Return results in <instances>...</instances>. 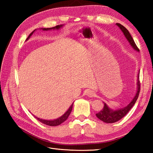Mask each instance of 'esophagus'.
<instances>
[{"label": "esophagus", "instance_id": "esophagus-1", "mask_svg": "<svg viewBox=\"0 0 153 153\" xmlns=\"http://www.w3.org/2000/svg\"><path fill=\"white\" fill-rule=\"evenodd\" d=\"M87 95L89 97H95L96 94L95 92L93 91L89 90V91H87Z\"/></svg>", "mask_w": 153, "mask_h": 153}]
</instances>
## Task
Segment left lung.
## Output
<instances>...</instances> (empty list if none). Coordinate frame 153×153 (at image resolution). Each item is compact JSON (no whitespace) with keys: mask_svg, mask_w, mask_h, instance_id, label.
<instances>
[{"mask_svg":"<svg viewBox=\"0 0 153 153\" xmlns=\"http://www.w3.org/2000/svg\"><path fill=\"white\" fill-rule=\"evenodd\" d=\"M116 25L118 26L121 31H122V33L124 35V36L127 39V40L128 41V42L130 44L132 48L136 51L139 52V48L137 47L136 46V45L135 43V42L133 39V38L131 37V34L129 33V32L127 29L123 26L122 25L120 24H116ZM137 92H136L135 97H134V99H132L131 101L129 102L128 105L126 106L123 107L122 108L120 109H117V110H112L111 108H110V107L108 106V105H106L105 102L104 103V107L103 108L100 110V111L98 113L96 114V116L97 118H98L99 120H101V121L105 122V123H114L119 121L120 120H121L122 118H123L128 113L129 110H131V108L135 105V102L137 101V99H138L139 97V91H140V83H139V73L137 75Z\"/></svg>","mask_w":153,"mask_h":153,"instance_id":"8db88e82","label":"left lung"}]
</instances>
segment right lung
<instances>
[{
	"label": "right lung",
	"instance_id": "1",
	"mask_svg": "<svg viewBox=\"0 0 153 153\" xmlns=\"http://www.w3.org/2000/svg\"><path fill=\"white\" fill-rule=\"evenodd\" d=\"M63 27V25H56V26L55 27H51V28H41V30H43V31H48V30H59V29H60L61 27ZM35 31V30L31 32V33H30V35H29L28 37L27 38V40H28L29 39H30V37L31 36L32 34L33 33V32ZM74 104V103H73ZM73 104L71 105L70 108H68V110H67V111L65 112L64 114L62 116H61L60 117H59L58 118H56L55 120H43V119H41V118H37V116H35V118H37L39 121L41 122V123H44V124L45 125H48L49 126H58V125H60L62 123H63L64 122L66 121V120L68 119V116H69V115L70 114V113L71 112V110H72V107H73Z\"/></svg>",
	"mask_w": 153,
	"mask_h": 153
}]
</instances>
